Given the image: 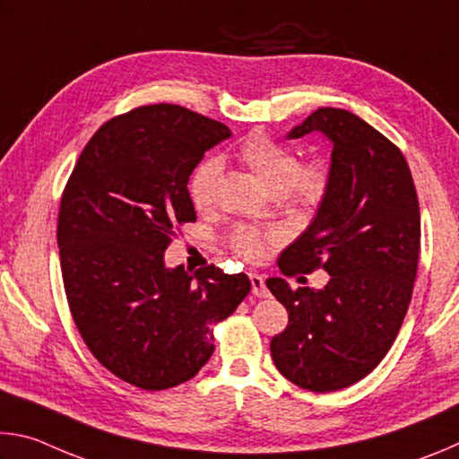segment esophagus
<instances>
[{
	"instance_id": "esophagus-1",
	"label": "esophagus",
	"mask_w": 459,
	"mask_h": 459,
	"mask_svg": "<svg viewBox=\"0 0 459 459\" xmlns=\"http://www.w3.org/2000/svg\"><path fill=\"white\" fill-rule=\"evenodd\" d=\"M248 279H251V287H253L255 298H267L269 290L265 287V279H263V275L248 273Z\"/></svg>"
}]
</instances>
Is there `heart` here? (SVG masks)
Returning <instances> with one entry per match:
<instances>
[{"instance_id":"b5f03b06","label":"heart","mask_w":459,"mask_h":459,"mask_svg":"<svg viewBox=\"0 0 459 459\" xmlns=\"http://www.w3.org/2000/svg\"><path fill=\"white\" fill-rule=\"evenodd\" d=\"M237 160L259 178L269 190L275 192V200L281 206L312 208L320 204L328 192L330 176L322 161H298V155L285 145L273 142L267 135H251L240 143ZM221 176L219 160H204L194 169L188 182L192 206L198 212H208L214 204L216 182ZM277 240L273 229H261L255 224H237L227 237L232 253L245 261H259L267 253L269 245Z\"/></svg>"}]
</instances>
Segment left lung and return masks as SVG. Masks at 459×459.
I'll list each match as a JSON object with an SVG mask.
<instances>
[{
	"label": "left lung",
	"instance_id": "obj_1",
	"mask_svg": "<svg viewBox=\"0 0 459 459\" xmlns=\"http://www.w3.org/2000/svg\"><path fill=\"white\" fill-rule=\"evenodd\" d=\"M333 143L328 192L314 222L281 253L283 275L328 271L324 290L267 279L290 316L271 338L277 370L293 385L332 393L377 368L405 320L417 277L421 216L405 155L367 121L322 107L291 129Z\"/></svg>",
	"mask_w": 459,
	"mask_h": 459
}]
</instances>
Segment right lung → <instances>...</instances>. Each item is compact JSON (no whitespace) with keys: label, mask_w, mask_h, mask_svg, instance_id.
Wrapping results in <instances>:
<instances>
[{"label":"right lung","mask_w":459,"mask_h":459,"mask_svg":"<svg viewBox=\"0 0 459 459\" xmlns=\"http://www.w3.org/2000/svg\"><path fill=\"white\" fill-rule=\"evenodd\" d=\"M230 129L180 105H143L108 119L65 186L58 248L66 301L103 367L143 391L198 375L214 352L212 325L251 291L245 273L168 269L178 227L196 221L192 169Z\"/></svg>","instance_id":"right-lung-1"}]
</instances>
